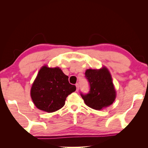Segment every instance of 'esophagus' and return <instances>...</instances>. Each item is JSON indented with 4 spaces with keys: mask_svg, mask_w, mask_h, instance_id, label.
Masks as SVG:
<instances>
[{
    "mask_svg": "<svg viewBox=\"0 0 148 148\" xmlns=\"http://www.w3.org/2000/svg\"><path fill=\"white\" fill-rule=\"evenodd\" d=\"M76 91H78V90H79V84H76Z\"/></svg>",
    "mask_w": 148,
    "mask_h": 148,
    "instance_id": "34e87169",
    "label": "esophagus"
}]
</instances>
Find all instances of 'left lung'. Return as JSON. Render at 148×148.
Masks as SVG:
<instances>
[{"label":"left lung","instance_id":"left-lung-1","mask_svg":"<svg viewBox=\"0 0 148 148\" xmlns=\"http://www.w3.org/2000/svg\"><path fill=\"white\" fill-rule=\"evenodd\" d=\"M85 75L89 83L90 90L87 94L81 92L80 95L87 106L100 110L113 103L116 91L108 69L104 66L98 70L87 69Z\"/></svg>","mask_w":148,"mask_h":148}]
</instances>
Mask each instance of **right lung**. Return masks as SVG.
<instances>
[{"instance_id":"add662e5","label":"right lung","mask_w":148,"mask_h":148,"mask_svg":"<svg viewBox=\"0 0 148 148\" xmlns=\"http://www.w3.org/2000/svg\"><path fill=\"white\" fill-rule=\"evenodd\" d=\"M76 89L61 69L44 66L32 84L31 97L37 108L51 113L63 107L66 97Z\"/></svg>"}]
</instances>
